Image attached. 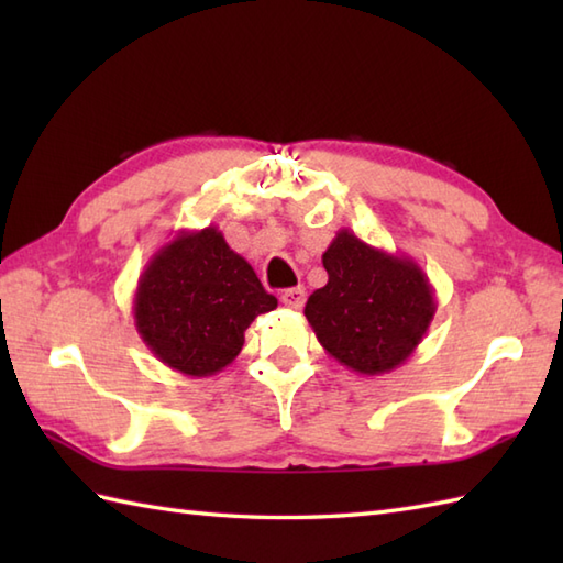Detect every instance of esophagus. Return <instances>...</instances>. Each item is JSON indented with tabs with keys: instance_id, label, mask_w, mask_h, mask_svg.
I'll list each match as a JSON object with an SVG mask.
<instances>
[{
	"instance_id": "esophagus-1",
	"label": "esophagus",
	"mask_w": 563,
	"mask_h": 563,
	"mask_svg": "<svg viewBox=\"0 0 563 563\" xmlns=\"http://www.w3.org/2000/svg\"><path fill=\"white\" fill-rule=\"evenodd\" d=\"M280 302L288 309H302L305 305V288H290L280 295Z\"/></svg>"
}]
</instances>
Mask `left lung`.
Listing matches in <instances>:
<instances>
[{
    "label": "left lung",
    "mask_w": 563,
    "mask_h": 563,
    "mask_svg": "<svg viewBox=\"0 0 563 563\" xmlns=\"http://www.w3.org/2000/svg\"><path fill=\"white\" fill-rule=\"evenodd\" d=\"M321 263L329 283L309 295L305 317L324 351L361 375L406 363L438 309L423 268L349 230L333 236Z\"/></svg>",
    "instance_id": "obj_1"
}]
</instances>
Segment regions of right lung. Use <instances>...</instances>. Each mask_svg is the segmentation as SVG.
<instances>
[{
    "label": "right lung",
    "instance_id": "1",
    "mask_svg": "<svg viewBox=\"0 0 563 563\" xmlns=\"http://www.w3.org/2000/svg\"><path fill=\"white\" fill-rule=\"evenodd\" d=\"M275 307L249 261L210 224L181 230L150 258L133 317L140 339L166 367L210 377L242 351L251 321Z\"/></svg>",
    "mask_w": 563,
    "mask_h": 563
}]
</instances>
